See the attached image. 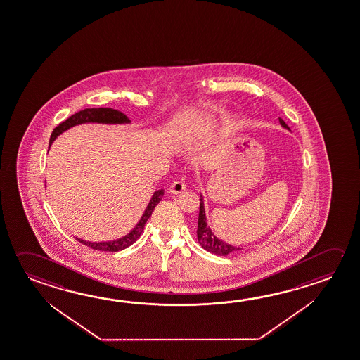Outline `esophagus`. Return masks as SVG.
<instances>
[{
  "instance_id": "34e87169",
  "label": "esophagus",
  "mask_w": 360,
  "mask_h": 360,
  "mask_svg": "<svg viewBox=\"0 0 360 360\" xmlns=\"http://www.w3.org/2000/svg\"><path fill=\"white\" fill-rule=\"evenodd\" d=\"M184 191H186V183H183L182 181H174L169 187V192L173 195H181Z\"/></svg>"
}]
</instances>
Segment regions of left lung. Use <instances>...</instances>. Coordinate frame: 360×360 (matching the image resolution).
I'll use <instances>...</instances> for the list:
<instances>
[{
    "label": "left lung",
    "instance_id": "1",
    "mask_svg": "<svg viewBox=\"0 0 360 360\" xmlns=\"http://www.w3.org/2000/svg\"><path fill=\"white\" fill-rule=\"evenodd\" d=\"M279 125L290 130V127H287V124L284 122L281 117H278ZM197 239L198 243L201 244L202 248L207 252H212L214 255H227L231 252L241 250L239 246H233L231 244H227L226 241L219 239L211 230V227L208 226L207 217H206V210H205V200L203 195H200V214H198V227H197Z\"/></svg>",
    "mask_w": 360,
    "mask_h": 360
}]
</instances>
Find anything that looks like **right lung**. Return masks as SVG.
<instances>
[{
    "label": "right lung",
    "instance_id": "right-lung-1",
    "mask_svg": "<svg viewBox=\"0 0 360 360\" xmlns=\"http://www.w3.org/2000/svg\"><path fill=\"white\" fill-rule=\"evenodd\" d=\"M82 124H108V125H124V124H130V120L127 119L125 115L114 110V108H86L77 114L72 115L70 119L62 122L59 127H56L51 133V140H49V149L53 144V141L57 139L60 134L70 130V127H77V125H82ZM165 195V189H158L153 193L150 201L146 207V211L141 214L138 224L131 229L127 235L121 236L119 239L111 240V241H86V240L78 239L79 243H82L84 245L89 246L95 250H101V252H119L124 250L127 246L134 244L136 240L139 239L140 235L144 230L146 221L149 220V217L152 216L153 211L159 202L162 201Z\"/></svg>",
    "mask_w": 360,
    "mask_h": 360
}]
</instances>
